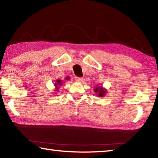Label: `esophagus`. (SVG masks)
<instances>
[{
	"label": "esophagus",
	"mask_w": 158,
	"mask_h": 158,
	"mask_svg": "<svg viewBox=\"0 0 158 158\" xmlns=\"http://www.w3.org/2000/svg\"><path fill=\"white\" fill-rule=\"evenodd\" d=\"M75 80L77 81V82H82L83 81V79L81 77H75Z\"/></svg>",
	"instance_id": "esophagus-1"
}]
</instances>
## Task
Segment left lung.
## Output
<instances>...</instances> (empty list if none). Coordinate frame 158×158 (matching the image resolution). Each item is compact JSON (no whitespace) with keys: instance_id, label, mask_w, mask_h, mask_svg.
<instances>
[{"instance_id":"1","label":"left lung","mask_w":158,"mask_h":158,"mask_svg":"<svg viewBox=\"0 0 158 158\" xmlns=\"http://www.w3.org/2000/svg\"><path fill=\"white\" fill-rule=\"evenodd\" d=\"M94 91L95 93H97L98 97H104L106 93V90L105 89H103L102 86L95 87L94 89Z\"/></svg>"}]
</instances>
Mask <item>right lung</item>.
Segmentation results:
<instances>
[{
	"instance_id": "right-lung-1",
	"label": "right lung",
	"mask_w": 158,
	"mask_h": 158,
	"mask_svg": "<svg viewBox=\"0 0 158 158\" xmlns=\"http://www.w3.org/2000/svg\"><path fill=\"white\" fill-rule=\"evenodd\" d=\"M69 79V77H67L66 78V79ZM61 84H62V81H61V80H60V79H57L56 80V84H54V85L56 87V90H58V85H61Z\"/></svg>"
}]
</instances>
